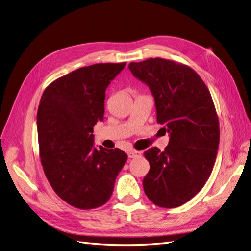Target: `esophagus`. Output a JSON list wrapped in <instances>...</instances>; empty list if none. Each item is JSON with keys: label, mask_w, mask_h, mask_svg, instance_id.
<instances>
[{"label": "esophagus", "mask_w": 251, "mask_h": 251, "mask_svg": "<svg viewBox=\"0 0 251 251\" xmlns=\"http://www.w3.org/2000/svg\"><path fill=\"white\" fill-rule=\"evenodd\" d=\"M127 155H128V158H137V157L141 156V151H136V150H131L127 151Z\"/></svg>", "instance_id": "esophagus-1"}]
</instances>
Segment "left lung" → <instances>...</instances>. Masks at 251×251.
<instances>
[{
  "label": "left lung",
  "instance_id": "8db88e82",
  "mask_svg": "<svg viewBox=\"0 0 251 251\" xmlns=\"http://www.w3.org/2000/svg\"><path fill=\"white\" fill-rule=\"evenodd\" d=\"M128 68L151 89L157 123L170 134L163 151H144L150 163L144 193L157 206H181L201 191L217 158L220 126L210 92L198 73L175 60L149 58Z\"/></svg>",
  "mask_w": 251,
  "mask_h": 251
}]
</instances>
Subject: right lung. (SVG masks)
<instances>
[{"mask_svg": "<svg viewBox=\"0 0 251 251\" xmlns=\"http://www.w3.org/2000/svg\"><path fill=\"white\" fill-rule=\"evenodd\" d=\"M126 63L95 64L72 71L45 89L37 109L41 163L51 187L73 207L93 209L112 196L127 155L93 147L103 120L105 89Z\"/></svg>", "mask_w": 251, "mask_h": 251, "instance_id": "add662e5", "label": "right lung"}]
</instances>
